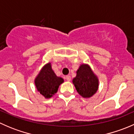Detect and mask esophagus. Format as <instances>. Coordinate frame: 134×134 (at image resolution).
<instances>
[{"mask_svg":"<svg viewBox=\"0 0 134 134\" xmlns=\"http://www.w3.org/2000/svg\"><path fill=\"white\" fill-rule=\"evenodd\" d=\"M65 79L67 80V81H68V82H69V81H71V76H70L69 75H67V76H66V77H65Z\"/></svg>","mask_w":134,"mask_h":134,"instance_id":"obj_1","label":"esophagus"}]
</instances>
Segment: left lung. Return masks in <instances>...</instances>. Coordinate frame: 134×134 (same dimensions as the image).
<instances>
[{
	"label": "left lung",
	"instance_id": "1",
	"mask_svg": "<svg viewBox=\"0 0 134 134\" xmlns=\"http://www.w3.org/2000/svg\"><path fill=\"white\" fill-rule=\"evenodd\" d=\"M72 83L80 95L88 98L97 93L99 81L90 65L82 63L77 70L76 77L72 79Z\"/></svg>",
	"mask_w": 134,
	"mask_h": 134
}]
</instances>
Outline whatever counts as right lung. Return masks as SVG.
<instances>
[{"mask_svg": "<svg viewBox=\"0 0 134 134\" xmlns=\"http://www.w3.org/2000/svg\"><path fill=\"white\" fill-rule=\"evenodd\" d=\"M64 82L62 77L57 76L52 69L51 62L44 65L34 80L37 91L45 98H51Z\"/></svg>", "mask_w": 134, "mask_h": 134, "instance_id": "add662e5", "label": "right lung"}]
</instances>
